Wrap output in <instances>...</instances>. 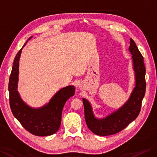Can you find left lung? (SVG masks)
<instances>
[{"label":"left lung","mask_w":157,"mask_h":157,"mask_svg":"<svg viewBox=\"0 0 157 157\" xmlns=\"http://www.w3.org/2000/svg\"><path fill=\"white\" fill-rule=\"evenodd\" d=\"M129 52L132 56L135 75V87L128 100L117 110L104 118H97L94 114L92 105L83 98L85 119L90 131L98 136H109L120 132L138 117L145 96V68L144 57L134 40L130 39Z\"/></svg>","instance_id":"obj_1"}]
</instances>
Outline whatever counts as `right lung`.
<instances>
[{
  "label": "right lung",
  "mask_w": 157,
  "mask_h": 157,
  "mask_svg": "<svg viewBox=\"0 0 157 157\" xmlns=\"http://www.w3.org/2000/svg\"><path fill=\"white\" fill-rule=\"evenodd\" d=\"M32 38L27 40L14 59L8 84L10 105L14 117L29 132L38 136H49L59 130L63 107L67 100L74 95L75 87L68 85L60 89L48 103L40 108L31 107L24 102L17 90L19 61L23 48Z\"/></svg>",
  "instance_id": "1"
}]
</instances>
